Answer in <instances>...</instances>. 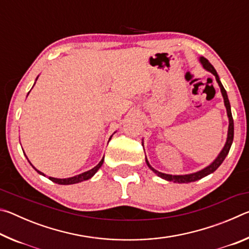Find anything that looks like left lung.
<instances>
[{
    "mask_svg": "<svg viewBox=\"0 0 249 249\" xmlns=\"http://www.w3.org/2000/svg\"><path fill=\"white\" fill-rule=\"evenodd\" d=\"M200 62L201 65L203 66V68L205 70H208L209 72L212 73L214 77L216 79V82L218 83V86H220V89L222 92V95H223V99H224V104H225V107H226V112H227V116H229V132H227V140L224 147H223V149L221 150V153L218 154L217 157L215 158V160L209 165L208 167H205L204 169H202L197 172H195V174H189V175H182V176H172V175H167V174H162V172H160L158 170L154 169L153 167L149 165L148 160L146 158V163L147 166L149 167V169L153 170L156 175L160 178L165 179L167 181H172V182H178V183H189V182H195L196 180H200L202 178H204L210 174H212V172L215 171L218 167L222 165V162L224 161L225 157L229 154V151L231 149V142H233V138H234V121H233V116H231V104H230V101L229 98H227V93L224 89V87H223V84L220 81V78H218V74L216 72V70L214 69V67L210 64L208 59H205L204 57H200Z\"/></svg>",
    "mask_w": 249,
    "mask_h": 249,
    "instance_id": "obj_1",
    "label": "left lung"
}]
</instances>
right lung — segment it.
Masks as SVG:
<instances>
[{
    "instance_id": "right-lung-1",
    "label": "right lung",
    "mask_w": 249,
    "mask_h": 249,
    "mask_svg": "<svg viewBox=\"0 0 249 249\" xmlns=\"http://www.w3.org/2000/svg\"><path fill=\"white\" fill-rule=\"evenodd\" d=\"M38 78V77H37ZM37 80V79H36ZM29 93V92H28ZM112 137V136H111ZM27 158V157H26ZM29 161V160H28ZM103 161H104V157L101 159V161L98 163V165H96L94 168H92L91 170H88V171H86V172H82V174H80V175H77V176H74V177H71V178H66V179H58V178H53V177H49V180H52L53 182H54V183H58V184H74V183H78V182H81V181H84V180H88V179H90V178H92V177H93L94 175H95V172L98 171L100 168H101V166L103 165ZM31 163V162H29ZM32 165V163H31ZM33 166V165H32ZM33 168L34 169H35L37 172H38L39 175H43V176H45L43 172H40L39 170H37L35 167L33 166Z\"/></svg>"
}]
</instances>
